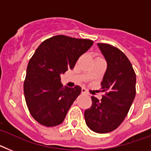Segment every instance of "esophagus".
Segmentation results:
<instances>
[{
	"label": "esophagus",
	"mask_w": 151,
	"mask_h": 151,
	"mask_svg": "<svg viewBox=\"0 0 151 151\" xmlns=\"http://www.w3.org/2000/svg\"><path fill=\"white\" fill-rule=\"evenodd\" d=\"M81 93H84V94H87V93H87V90H86L85 88H82V89H81Z\"/></svg>",
	"instance_id": "34e87169"
}]
</instances>
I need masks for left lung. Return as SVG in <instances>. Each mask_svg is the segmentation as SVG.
<instances>
[{
    "instance_id": "8db88e82",
    "label": "left lung",
    "mask_w": 151,
    "mask_h": 151,
    "mask_svg": "<svg viewBox=\"0 0 151 151\" xmlns=\"http://www.w3.org/2000/svg\"><path fill=\"white\" fill-rule=\"evenodd\" d=\"M98 46L107 61L101 83L105 95L99 100L91 96L92 106L85 110L86 125L96 133H108L122 124L135 97L136 74L127 56L116 47L106 43Z\"/></svg>"
}]
</instances>
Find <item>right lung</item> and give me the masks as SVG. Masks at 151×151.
Here are the masks:
<instances>
[{
	"label": "right lung",
	"mask_w": 151,
	"mask_h": 151,
	"mask_svg": "<svg viewBox=\"0 0 151 151\" xmlns=\"http://www.w3.org/2000/svg\"><path fill=\"white\" fill-rule=\"evenodd\" d=\"M93 44L90 39L58 35L38 47L29 61L23 90L29 111L39 124L52 127L63 122L81 88L63 86L60 75L73 69Z\"/></svg>",
	"instance_id": "add662e5"
}]
</instances>
